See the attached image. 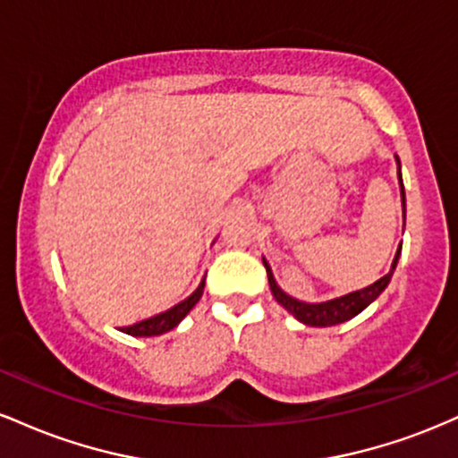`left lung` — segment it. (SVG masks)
<instances>
[{"instance_id":"obj_1","label":"left lung","mask_w":458,"mask_h":458,"mask_svg":"<svg viewBox=\"0 0 458 458\" xmlns=\"http://www.w3.org/2000/svg\"><path fill=\"white\" fill-rule=\"evenodd\" d=\"M398 161V157H396ZM398 182H401V196H403V213H404V187H403V176H401V161H398ZM398 256H401V247H398L396 256H394L392 262V269L387 276H383L381 280H377L370 286L361 288V291L349 293V295L338 297V299H331V301H323V303H306V301H299V299L286 295L280 286H277L276 277H273L269 262L262 259L265 262V269H267V277H269V286L273 297H276L277 303H282L288 312L293 314L297 320H301L303 325H310V327H329V325H338L344 323V320L357 317L361 310L370 306L377 297L381 295L383 291L387 288V284L392 280V273L396 269V262Z\"/></svg>"}]
</instances>
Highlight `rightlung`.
I'll return each mask as SVG.
<instances>
[{
	"label": "right lung",
	"instance_id": "1",
	"mask_svg": "<svg viewBox=\"0 0 458 458\" xmlns=\"http://www.w3.org/2000/svg\"><path fill=\"white\" fill-rule=\"evenodd\" d=\"M202 293H204V280L199 282V286L191 293V295H189L187 299H182L181 303H176L174 308L165 310V312H161V314H155V317H150V318L140 320V323H135V325H129V327H123V331L129 335H161V334H165V331L174 329L176 325L187 317L189 310H191L199 301Z\"/></svg>",
	"mask_w": 458,
	"mask_h": 458
}]
</instances>
